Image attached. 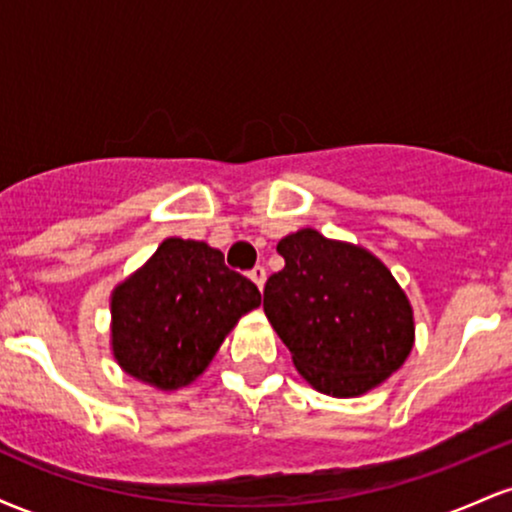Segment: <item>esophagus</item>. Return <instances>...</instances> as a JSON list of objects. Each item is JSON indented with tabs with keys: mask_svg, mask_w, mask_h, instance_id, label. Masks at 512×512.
<instances>
[{
	"mask_svg": "<svg viewBox=\"0 0 512 512\" xmlns=\"http://www.w3.org/2000/svg\"><path fill=\"white\" fill-rule=\"evenodd\" d=\"M250 279L255 281L257 284V289H264V279H267V269L264 267H255V269H250Z\"/></svg>",
	"mask_w": 512,
	"mask_h": 512,
	"instance_id": "1",
	"label": "esophagus"
}]
</instances>
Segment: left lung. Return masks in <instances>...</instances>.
Wrapping results in <instances>:
<instances>
[{
    "instance_id": "8db88e82",
    "label": "left lung",
    "mask_w": 512,
    "mask_h": 512,
    "mask_svg": "<svg viewBox=\"0 0 512 512\" xmlns=\"http://www.w3.org/2000/svg\"><path fill=\"white\" fill-rule=\"evenodd\" d=\"M276 252L286 264L267 279L264 313L298 373L332 397L385 383L414 346V313L390 269L315 228L281 238Z\"/></svg>"
}]
</instances>
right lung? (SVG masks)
I'll return each mask as SVG.
<instances>
[{"mask_svg":"<svg viewBox=\"0 0 512 512\" xmlns=\"http://www.w3.org/2000/svg\"><path fill=\"white\" fill-rule=\"evenodd\" d=\"M262 303L260 291L199 240L166 238L110 298L113 356L158 390H178L207 370L226 334Z\"/></svg>","mask_w":512,"mask_h":512,"instance_id":"obj_1","label":"right lung"}]
</instances>
